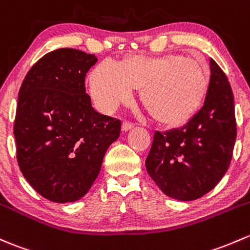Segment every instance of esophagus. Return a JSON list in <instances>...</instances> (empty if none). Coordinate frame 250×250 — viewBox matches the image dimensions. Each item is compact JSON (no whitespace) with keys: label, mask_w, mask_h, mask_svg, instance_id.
Returning <instances> with one entry per match:
<instances>
[{"label":"esophagus","mask_w":250,"mask_h":250,"mask_svg":"<svg viewBox=\"0 0 250 250\" xmlns=\"http://www.w3.org/2000/svg\"><path fill=\"white\" fill-rule=\"evenodd\" d=\"M132 128H133V123L127 122V121H125V122L122 123V132H128V130H130Z\"/></svg>","instance_id":"esophagus-1"}]
</instances>
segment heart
<instances>
[{"label":"heart","mask_w":250,"mask_h":250,"mask_svg":"<svg viewBox=\"0 0 250 250\" xmlns=\"http://www.w3.org/2000/svg\"><path fill=\"white\" fill-rule=\"evenodd\" d=\"M90 94L99 111L110 114L133 99L141 101L165 125H182L198 112L208 88V77L199 62L181 55L133 56L120 63L104 60L90 74Z\"/></svg>","instance_id":"b5f03b06"}]
</instances>
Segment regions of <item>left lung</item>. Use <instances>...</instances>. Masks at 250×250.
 <instances>
[{
	"mask_svg": "<svg viewBox=\"0 0 250 250\" xmlns=\"http://www.w3.org/2000/svg\"><path fill=\"white\" fill-rule=\"evenodd\" d=\"M211 78L202 107L181 128L153 136L146 169L165 195L191 201L212 190L229 169L236 141L231 86L209 60Z\"/></svg>",
	"mask_w": 250,
	"mask_h": 250,
	"instance_id": "obj_1",
	"label": "left lung"
}]
</instances>
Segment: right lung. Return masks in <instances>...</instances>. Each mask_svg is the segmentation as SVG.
<instances>
[{
    "label": "right lung",
    "instance_id": "obj_1",
    "mask_svg": "<svg viewBox=\"0 0 250 250\" xmlns=\"http://www.w3.org/2000/svg\"><path fill=\"white\" fill-rule=\"evenodd\" d=\"M97 57L62 48L44 55L23 79L14 121L17 159L38 194L64 204L83 198L117 140L121 121L99 114L85 77Z\"/></svg>",
    "mask_w": 250,
    "mask_h": 250
}]
</instances>
